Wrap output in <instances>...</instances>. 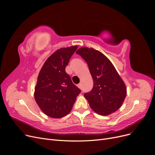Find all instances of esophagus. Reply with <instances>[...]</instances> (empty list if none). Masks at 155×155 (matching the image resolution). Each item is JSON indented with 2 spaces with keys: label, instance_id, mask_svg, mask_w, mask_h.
I'll return each instance as SVG.
<instances>
[{
  "label": "esophagus",
  "instance_id": "34e87169",
  "mask_svg": "<svg viewBox=\"0 0 155 155\" xmlns=\"http://www.w3.org/2000/svg\"><path fill=\"white\" fill-rule=\"evenodd\" d=\"M77 86H78V88H81V83H79Z\"/></svg>",
  "mask_w": 155,
  "mask_h": 155
}]
</instances>
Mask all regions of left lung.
<instances>
[{"instance_id": "1", "label": "left lung", "mask_w": 155, "mask_h": 155, "mask_svg": "<svg viewBox=\"0 0 155 155\" xmlns=\"http://www.w3.org/2000/svg\"><path fill=\"white\" fill-rule=\"evenodd\" d=\"M76 53L87 62L93 79L92 91L84 94L92 110L107 116L118 110L125 100L127 88L110 61L92 48L84 46Z\"/></svg>"}]
</instances>
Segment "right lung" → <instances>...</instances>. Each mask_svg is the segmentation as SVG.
Segmentation results:
<instances>
[{"instance_id":"1","label":"right lung","mask_w":155,"mask_h":155,"mask_svg":"<svg viewBox=\"0 0 155 155\" xmlns=\"http://www.w3.org/2000/svg\"><path fill=\"white\" fill-rule=\"evenodd\" d=\"M78 46L61 48L46 60L37 77L34 97L41 110L50 118H61L71 111L81 92L65 72Z\"/></svg>"}]
</instances>
